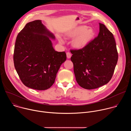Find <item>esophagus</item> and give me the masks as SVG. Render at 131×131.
<instances>
[{
	"label": "esophagus",
	"mask_w": 131,
	"mask_h": 131,
	"mask_svg": "<svg viewBox=\"0 0 131 131\" xmlns=\"http://www.w3.org/2000/svg\"><path fill=\"white\" fill-rule=\"evenodd\" d=\"M66 55H67V58L68 59H70L71 57V54L70 52H67L66 53Z\"/></svg>",
	"instance_id": "34e87169"
}]
</instances>
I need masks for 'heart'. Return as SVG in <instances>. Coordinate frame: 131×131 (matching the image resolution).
I'll list each match as a JSON object with an SVG mask.
<instances>
[{"label":"heart","instance_id":"obj_1","mask_svg":"<svg viewBox=\"0 0 131 131\" xmlns=\"http://www.w3.org/2000/svg\"><path fill=\"white\" fill-rule=\"evenodd\" d=\"M95 31L93 28L86 26H80L73 29L69 34L70 37H76L73 40L72 45L76 48L81 49L86 46L94 38ZM61 41L62 42V40Z\"/></svg>","mask_w":131,"mask_h":131}]
</instances>
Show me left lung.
I'll return each instance as SVG.
<instances>
[{
  "mask_svg": "<svg viewBox=\"0 0 131 131\" xmlns=\"http://www.w3.org/2000/svg\"><path fill=\"white\" fill-rule=\"evenodd\" d=\"M99 34L84 48L71 50L70 58L78 84L91 90L98 88L111 80L117 65L118 54L112 34L99 23Z\"/></svg>",
  "mask_w": 131,
  "mask_h": 131,
  "instance_id": "obj_1",
  "label": "left lung"
}]
</instances>
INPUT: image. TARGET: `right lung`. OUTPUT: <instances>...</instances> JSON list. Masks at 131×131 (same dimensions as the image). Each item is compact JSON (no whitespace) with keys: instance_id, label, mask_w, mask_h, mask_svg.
I'll list each match as a JSON object with an SVG mask.
<instances>
[{"instance_id":"add662e5","label":"right lung","mask_w":131,"mask_h":131,"mask_svg":"<svg viewBox=\"0 0 131 131\" xmlns=\"http://www.w3.org/2000/svg\"><path fill=\"white\" fill-rule=\"evenodd\" d=\"M50 39H55V36L41 20L27 23L17 36L14 65L21 80L28 88L37 90L50 88L66 60V53L55 51Z\"/></svg>"}]
</instances>
